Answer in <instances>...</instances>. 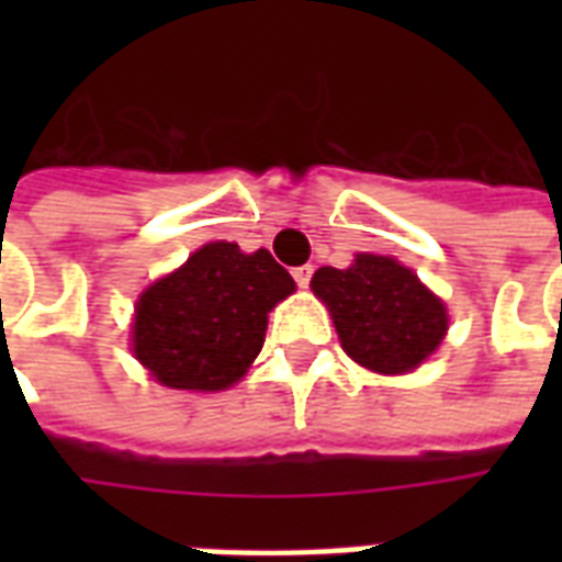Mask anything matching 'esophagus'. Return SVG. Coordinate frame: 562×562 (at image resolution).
<instances>
[{
  "label": "esophagus",
  "mask_w": 562,
  "mask_h": 562,
  "mask_svg": "<svg viewBox=\"0 0 562 562\" xmlns=\"http://www.w3.org/2000/svg\"><path fill=\"white\" fill-rule=\"evenodd\" d=\"M292 277H294V282L301 285V289H306V285H310V280H313V265H304V268H294Z\"/></svg>",
  "instance_id": "obj_1"
}]
</instances>
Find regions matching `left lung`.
Returning a JSON list of instances; mask_svg holds the SVG:
<instances>
[{"instance_id":"obj_1","label":"left lung","mask_w":562,"mask_h":562,"mask_svg":"<svg viewBox=\"0 0 562 562\" xmlns=\"http://www.w3.org/2000/svg\"><path fill=\"white\" fill-rule=\"evenodd\" d=\"M310 289L330 310L346 355L373 373H409L446 340V304L389 256L358 252L346 270L318 268Z\"/></svg>"}]
</instances>
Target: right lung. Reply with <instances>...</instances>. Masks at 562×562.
<instances>
[{
    "label": "right lung",
    "mask_w": 562,
    "mask_h": 562,
    "mask_svg": "<svg viewBox=\"0 0 562 562\" xmlns=\"http://www.w3.org/2000/svg\"><path fill=\"white\" fill-rule=\"evenodd\" d=\"M292 292L289 270L268 249L204 244L183 268L144 289L132 352L168 389H232L265 346L268 313Z\"/></svg>",
    "instance_id": "right-lung-1"
}]
</instances>
